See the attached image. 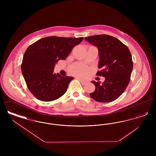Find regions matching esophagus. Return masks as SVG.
<instances>
[{"instance_id": "obj_1", "label": "esophagus", "mask_w": 156, "mask_h": 156, "mask_svg": "<svg viewBox=\"0 0 156 156\" xmlns=\"http://www.w3.org/2000/svg\"><path fill=\"white\" fill-rule=\"evenodd\" d=\"M79 80H80V82L81 83L82 85H85V84L87 83V81H86L83 80H82V79H79Z\"/></svg>"}]
</instances>
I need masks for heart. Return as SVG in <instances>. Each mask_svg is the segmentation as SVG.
Returning <instances> with one entry per match:
<instances>
[{
  "label": "heart",
  "instance_id": "heart-1",
  "mask_svg": "<svg viewBox=\"0 0 156 156\" xmlns=\"http://www.w3.org/2000/svg\"><path fill=\"white\" fill-rule=\"evenodd\" d=\"M90 68L88 66L82 64H75L70 68V73L72 74L83 76L88 74Z\"/></svg>",
  "mask_w": 156,
  "mask_h": 156
}]
</instances>
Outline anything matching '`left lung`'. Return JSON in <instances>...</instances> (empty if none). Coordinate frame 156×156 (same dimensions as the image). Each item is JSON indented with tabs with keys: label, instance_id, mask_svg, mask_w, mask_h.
<instances>
[{
	"label": "left lung",
	"instance_id": "1",
	"mask_svg": "<svg viewBox=\"0 0 156 156\" xmlns=\"http://www.w3.org/2000/svg\"><path fill=\"white\" fill-rule=\"evenodd\" d=\"M98 48L99 62L97 76L105 78L100 82H92L95 90L89 94L99 102H111L118 99L125 90L133 70L132 55L128 47L115 37L99 34L85 38Z\"/></svg>",
	"mask_w": 156,
	"mask_h": 156
}]
</instances>
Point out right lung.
Masks as SVG:
<instances>
[{
    "label": "right lung",
    "instance_id": "1",
    "mask_svg": "<svg viewBox=\"0 0 156 156\" xmlns=\"http://www.w3.org/2000/svg\"><path fill=\"white\" fill-rule=\"evenodd\" d=\"M83 37L50 36L30 45L24 52L21 69L27 87L38 100H56L67 91L72 76L54 74V67L60 59L65 60Z\"/></svg>",
    "mask_w": 156,
    "mask_h": 156
}]
</instances>
